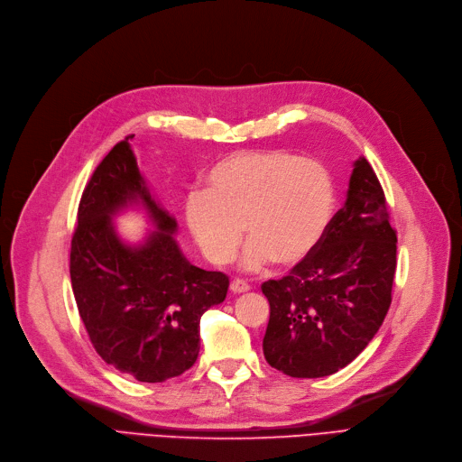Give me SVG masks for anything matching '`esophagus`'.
<instances>
[{"instance_id": "34e87169", "label": "esophagus", "mask_w": 462, "mask_h": 462, "mask_svg": "<svg viewBox=\"0 0 462 462\" xmlns=\"http://www.w3.org/2000/svg\"><path fill=\"white\" fill-rule=\"evenodd\" d=\"M230 290H232L234 294H244V292H249L251 286H249V282H245V281L234 279V281L230 282Z\"/></svg>"}]
</instances>
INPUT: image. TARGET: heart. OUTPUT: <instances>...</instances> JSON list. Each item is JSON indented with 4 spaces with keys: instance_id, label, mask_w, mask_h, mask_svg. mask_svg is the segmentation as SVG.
Here are the masks:
<instances>
[{
    "instance_id": "1",
    "label": "heart",
    "mask_w": 462,
    "mask_h": 462,
    "mask_svg": "<svg viewBox=\"0 0 462 462\" xmlns=\"http://www.w3.org/2000/svg\"><path fill=\"white\" fill-rule=\"evenodd\" d=\"M333 211V187L326 168L281 150L239 152L218 161L185 204V221L202 254L228 263L244 241L247 270L275 260L301 262L319 245ZM246 228L244 229L243 226Z\"/></svg>"
}]
</instances>
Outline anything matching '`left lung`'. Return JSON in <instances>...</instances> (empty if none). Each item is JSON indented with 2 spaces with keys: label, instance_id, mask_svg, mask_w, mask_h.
I'll use <instances>...</instances> for the list:
<instances>
[{
  "label": "left lung",
  "instance_id": "1",
  "mask_svg": "<svg viewBox=\"0 0 462 462\" xmlns=\"http://www.w3.org/2000/svg\"><path fill=\"white\" fill-rule=\"evenodd\" d=\"M397 234L365 157L354 162L346 202L292 272L262 284L270 301L263 356L292 378H320L352 363L392 305Z\"/></svg>",
  "mask_w": 462,
  "mask_h": 462
}]
</instances>
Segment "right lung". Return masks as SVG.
Returning <instances> with one entry per match:
<instances>
[{
  "mask_svg": "<svg viewBox=\"0 0 462 462\" xmlns=\"http://www.w3.org/2000/svg\"><path fill=\"white\" fill-rule=\"evenodd\" d=\"M127 140L114 145L84 189L70 284L97 354L119 373L155 383L194 365L202 314L225 301L230 281L183 256L176 218L153 199ZM129 207L143 208L154 226L134 246L113 223Z\"/></svg>",
  "mask_w": 462,
  "mask_h": 462,
  "instance_id": "add662e5",
  "label": "right lung"
}]
</instances>
